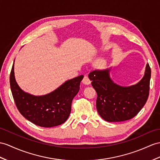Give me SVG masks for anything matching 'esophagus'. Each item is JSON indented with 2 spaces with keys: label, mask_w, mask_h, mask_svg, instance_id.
<instances>
[{
  "label": "esophagus",
  "mask_w": 160,
  "mask_h": 160,
  "mask_svg": "<svg viewBox=\"0 0 160 160\" xmlns=\"http://www.w3.org/2000/svg\"><path fill=\"white\" fill-rule=\"evenodd\" d=\"M82 82H83V83L85 84V85H89V84L91 83V81L89 80V77H88V76L85 75V76H84V77H83Z\"/></svg>",
  "instance_id": "obj_1"
}]
</instances>
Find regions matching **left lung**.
I'll return each mask as SVG.
<instances>
[{
	"instance_id": "8db88e82",
	"label": "left lung",
	"mask_w": 160,
	"mask_h": 160,
	"mask_svg": "<svg viewBox=\"0 0 160 160\" xmlns=\"http://www.w3.org/2000/svg\"><path fill=\"white\" fill-rule=\"evenodd\" d=\"M111 68L94 70L89 79L97 93L96 108L98 114L108 122L129 120L137 115L149 96L151 68L147 64L141 80L130 86L115 83L110 76Z\"/></svg>"
}]
</instances>
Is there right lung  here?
Listing matches in <instances>:
<instances>
[{
    "instance_id": "1",
    "label": "right lung",
    "mask_w": 160,
    "mask_h": 160,
    "mask_svg": "<svg viewBox=\"0 0 160 160\" xmlns=\"http://www.w3.org/2000/svg\"><path fill=\"white\" fill-rule=\"evenodd\" d=\"M14 62L10 74V86L19 112L41 127L51 128L64 123L71 113L72 99L79 91L83 75L65 81L45 95L34 96L19 88L15 78Z\"/></svg>"
}]
</instances>
